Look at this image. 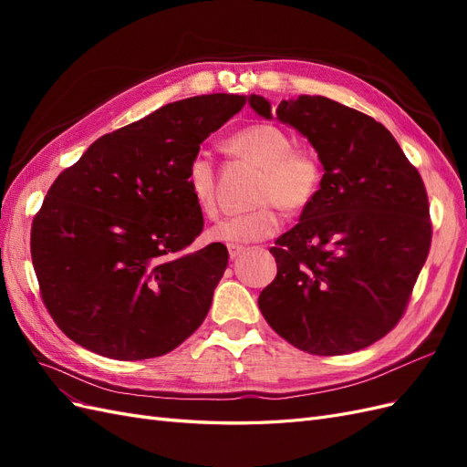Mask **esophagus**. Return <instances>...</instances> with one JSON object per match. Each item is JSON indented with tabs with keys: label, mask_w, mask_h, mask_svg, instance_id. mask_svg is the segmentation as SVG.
Here are the masks:
<instances>
[{
	"label": "esophagus",
	"mask_w": 467,
	"mask_h": 467,
	"mask_svg": "<svg viewBox=\"0 0 467 467\" xmlns=\"http://www.w3.org/2000/svg\"><path fill=\"white\" fill-rule=\"evenodd\" d=\"M228 251H230V259L234 261V259H237L239 255H242V253L245 251V247L244 245H228Z\"/></svg>",
	"instance_id": "34e87169"
}]
</instances>
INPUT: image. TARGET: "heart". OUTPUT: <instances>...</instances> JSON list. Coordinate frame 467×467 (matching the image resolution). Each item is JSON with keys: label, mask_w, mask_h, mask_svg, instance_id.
Here are the masks:
<instances>
[{"label": "heart", "mask_w": 467, "mask_h": 467, "mask_svg": "<svg viewBox=\"0 0 467 467\" xmlns=\"http://www.w3.org/2000/svg\"><path fill=\"white\" fill-rule=\"evenodd\" d=\"M230 148L261 167L255 206L244 214L222 218L208 230L220 244H251L275 235L282 225L280 206L300 210L314 201L323 169L312 150L292 146L290 136L275 124H251L230 138ZM187 189L204 214L216 212V169L206 153H196L187 167Z\"/></svg>", "instance_id": "obj_1"}]
</instances>
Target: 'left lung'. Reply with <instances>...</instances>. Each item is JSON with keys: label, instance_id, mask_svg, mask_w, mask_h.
<instances>
[{"label": "left lung", "instance_id": "obj_1", "mask_svg": "<svg viewBox=\"0 0 467 467\" xmlns=\"http://www.w3.org/2000/svg\"><path fill=\"white\" fill-rule=\"evenodd\" d=\"M273 119L268 99L249 97ZM276 119L323 165L314 201L276 239V278L259 294L266 323L296 348L335 357L370 347L405 312L431 249L425 185L384 124L319 95L280 101Z\"/></svg>", "mask_w": 467, "mask_h": 467}]
</instances>
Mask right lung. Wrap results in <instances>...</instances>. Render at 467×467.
Wrapping results in <instances>:
<instances>
[{"label": "right lung", "instance_id": "add662e5", "mask_svg": "<svg viewBox=\"0 0 467 467\" xmlns=\"http://www.w3.org/2000/svg\"><path fill=\"white\" fill-rule=\"evenodd\" d=\"M245 105L182 99L105 134L52 182L33 220L31 255L56 325L97 355L161 357L204 321L228 249H185L202 232L187 167Z\"/></svg>", "mask_w": 467, "mask_h": 467}]
</instances>
